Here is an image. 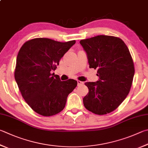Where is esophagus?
<instances>
[{
  "label": "esophagus",
  "mask_w": 148,
  "mask_h": 148,
  "mask_svg": "<svg viewBox=\"0 0 148 148\" xmlns=\"http://www.w3.org/2000/svg\"><path fill=\"white\" fill-rule=\"evenodd\" d=\"M77 85H82V84H83V83H84L83 82H81V81H79V80H77Z\"/></svg>",
  "instance_id": "1"
}]
</instances>
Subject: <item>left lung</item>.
I'll return each instance as SVG.
<instances>
[{"label":"left lung","mask_w":148,"mask_h":148,"mask_svg":"<svg viewBox=\"0 0 148 148\" xmlns=\"http://www.w3.org/2000/svg\"><path fill=\"white\" fill-rule=\"evenodd\" d=\"M89 68L98 69L96 82H86L88 93L83 99L86 109L103 115L114 111L127 97L135 67L125 42L119 37L97 36L80 41Z\"/></svg>","instance_id":"1"}]
</instances>
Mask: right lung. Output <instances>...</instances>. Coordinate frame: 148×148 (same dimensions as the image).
Returning a JSON list of instances; mask_svg holds the SVG:
<instances>
[{"label":"right lung","instance_id":"1","mask_svg":"<svg viewBox=\"0 0 148 148\" xmlns=\"http://www.w3.org/2000/svg\"><path fill=\"white\" fill-rule=\"evenodd\" d=\"M76 41L61 42L35 38L23 44L18 53L15 79L24 100L37 113L50 116L65 108L68 95L77 81H61L55 71L64 54Z\"/></svg>","mask_w":148,"mask_h":148}]
</instances>
